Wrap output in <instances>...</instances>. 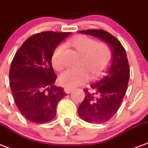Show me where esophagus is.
I'll use <instances>...</instances> for the list:
<instances>
[{"label": "esophagus", "instance_id": "1", "mask_svg": "<svg viewBox=\"0 0 148 148\" xmlns=\"http://www.w3.org/2000/svg\"><path fill=\"white\" fill-rule=\"evenodd\" d=\"M73 90V88H72V87H66V88L64 89V91H65V92H66V94H69Z\"/></svg>", "mask_w": 148, "mask_h": 148}]
</instances>
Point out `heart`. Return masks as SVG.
Listing matches in <instances>:
<instances>
[{
  "label": "heart",
  "mask_w": 148,
  "mask_h": 148,
  "mask_svg": "<svg viewBox=\"0 0 148 148\" xmlns=\"http://www.w3.org/2000/svg\"><path fill=\"white\" fill-rule=\"evenodd\" d=\"M69 44L82 56L79 63L82 68L68 69L59 75V83L66 87H74L82 84L88 79L89 73L98 75L108 66L112 58L110 49L105 43H97L86 36H79L69 42ZM65 46L59 45L54 50L51 63L56 70L60 71L64 67L63 53Z\"/></svg>",
  "instance_id": "heart-1"
}]
</instances>
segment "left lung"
Masks as SVG:
<instances>
[{
  "label": "left lung",
  "instance_id": "8db88e82",
  "mask_svg": "<svg viewBox=\"0 0 148 148\" xmlns=\"http://www.w3.org/2000/svg\"><path fill=\"white\" fill-rule=\"evenodd\" d=\"M105 42L111 49L110 66L90 89L83 90L85 98L78 108V114L89 123L108 121L120 108L127 92L130 79V67L126 51L119 40L103 30L80 31Z\"/></svg>",
  "mask_w": 148,
  "mask_h": 148
}]
</instances>
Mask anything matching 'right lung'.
Listing matches in <instances>:
<instances>
[{
  "label": "right lung",
  "instance_id": "right-lung-1",
  "mask_svg": "<svg viewBox=\"0 0 148 148\" xmlns=\"http://www.w3.org/2000/svg\"><path fill=\"white\" fill-rule=\"evenodd\" d=\"M70 32H44L28 38L16 52L9 79L17 107L27 121L46 123L55 118L58 103L66 96L55 85L51 56Z\"/></svg>",
  "mask_w": 148,
  "mask_h": 148
}]
</instances>
